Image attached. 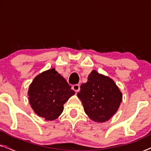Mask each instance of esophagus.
I'll list each match as a JSON object with an SVG mask.
<instances>
[{
  "instance_id": "1",
  "label": "esophagus",
  "mask_w": 151,
  "mask_h": 151,
  "mask_svg": "<svg viewBox=\"0 0 151 151\" xmlns=\"http://www.w3.org/2000/svg\"><path fill=\"white\" fill-rule=\"evenodd\" d=\"M72 88L77 93L80 91V85L79 84H74V85L72 86Z\"/></svg>"
}]
</instances>
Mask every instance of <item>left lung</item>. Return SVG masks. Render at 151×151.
I'll return each instance as SVG.
<instances>
[{
	"mask_svg": "<svg viewBox=\"0 0 151 151\" xmlns=\"http://www.w3.org/2000/svg\"><path fill=\"white\" fill-rule=\"evenodd\" d=\"M77 96L86 114L97 122L109 120L122 101V93L115 82L96 70L88 75L87 82L81 84Z\"/></svg>",
	"mask_w": 151,
	"mask_h": 151,
	"instance_id": "obj_1",
	"label": "left lung"
}]
</instances>
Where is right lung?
Instances as JSON below:
<instances>
[{
  "mask_svg": "<svg viewBox=\"0 0 151 151\" xmlns=\"http://www.w3.org/2000/svg\"><path fill=\"white\" fill-rule=\"evenodd\" d=\"M74 94L71 86L55 68L36 76L28 90L31 107L47 121L58 118L63 113L64 104Z\"/></svg>",
  "mask_w": 151,
  "mask_h": 151,
  "instance_id": "obj_1",
  "label": "right lung"
}]
</instances>
